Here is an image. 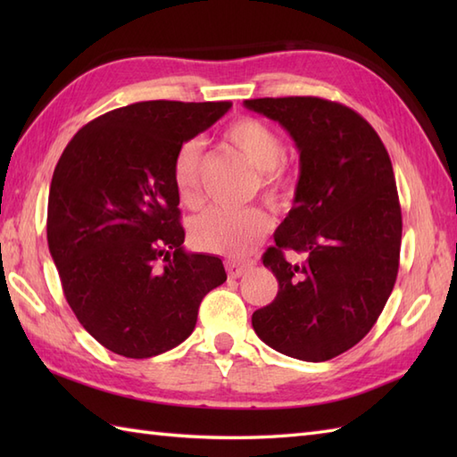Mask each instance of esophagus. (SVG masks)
I'll use <instances>...</instances> for the list:
<instances>
[{
	"mask_svg": "<svg viewBox=\"0 0 457 457\" xmlns=\"http://www.w3.org/2000/svg\"><path fill=\"white\" fill-rule=\"evenodd\" d=\"M226 269L231 278H239L244 277L249 269H253V261H229Z\"/></svg>",
	"mask_w": 457,
	"mask_h": 457,
	"instance_id": "1",
	"label": "esophagus"
}]
</instances>
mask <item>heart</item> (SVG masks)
<instances>
[{"label":"heart","instance_id":"1","mask_svg":"<svg viewBox=\"0 0 457 457\" xmlns=\"http://www.w3.org/2000/svg\"><path fill=\"white\" fill-rule=\"evenodd\" d=\"M226 139L259 170V187L270 202H285L290 196L288 174L283 167L285 143L280 135L259 120H239L226 129ZM202 147L198 141H187L174 154L172 182L187 206L200 200L198 172ZM270 229V218L263 208H210L190 223L192 244L210 253L241 257L247 255Z\"/></svg>","mask_w":457,"mask_h":457}]
</instances>
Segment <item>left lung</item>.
<instances>
[{"mask_svg":"<svg viewBox=\"0 0 457 457\" xmlns=\"http://www.w3.org/2000/svg\"><path fill=\"white\" fill-rule=\"evenodd\" d=\"M244 105L283 125L300 154L293 208L263 255L278 293L251 324L278 353L328 361L367 336L399 273L403 218L389 153L342 104L295 96ZM283 248L307 259L290 264Z\"/></svg>","mask_w":457,"mask_h":457,"instance_id":"left-lung-1","label":"left lung"}]
</instances>
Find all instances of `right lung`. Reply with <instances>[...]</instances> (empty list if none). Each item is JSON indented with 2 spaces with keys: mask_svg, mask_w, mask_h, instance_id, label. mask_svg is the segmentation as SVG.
Returning a JSON list of instances; mask_svg holds the SVG:
<instances>
[{
  "mask_svg": "<svg viewBox=\"0 0 457 457\" xmlns=\"http://www.w3.org/2000/svg\"><path fill=\"white\" fill-rule=\"evenodd\" d=\"M229 102H137L74 135L53 174L46 241L72 312L110 352L145 359L182 344L226 283L220 257L184 249L174 154Z\"/></svg>",
  "mask_w": 457,
  "mask_h": 457,
  "instance_id": "add662e5",
  "label": "right lung"
}]
</instances>
